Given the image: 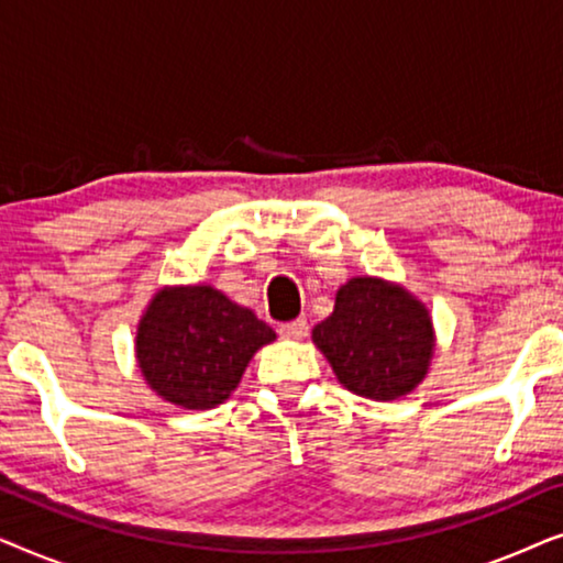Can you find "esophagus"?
<instances>
[{
	"label": "esophagus",
	"mask_w": 563,
	"mask_h": 563,
	"mask_svg": "<svg viewBox=\"0 0 563 563\" xmlns=\"http://www.w3.org/2000/svg\"><path fill=\"white\" fill-rule=\"evenodd\" d=\"M307 333H310V328H307L305 320H291L279 325V335L287 338V341H302Z\"/></svg>",
	"instance_id": "esophagus-1"
}]
</instances>
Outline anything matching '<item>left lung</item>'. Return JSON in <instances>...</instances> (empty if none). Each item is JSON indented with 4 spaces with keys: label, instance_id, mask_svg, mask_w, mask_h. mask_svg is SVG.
<instances>
[{
    "label": "left lung",
    "instance_id": "1",
    "mask_svg": "<svg viewBox=\"0 0 563 563\" xmlns=\"http://www.w3.org/2000/svg\"><path fill=\"white\" fill-rule=\"evenodd\" d=\"M312 341L345 389L376 402L418 387L433 356L426 307L405 289L372 276L338 289L335 310L312 330Z\"/></svg>",
    "mask_w": 563,
    "mask_h": 563
}]
</instances>
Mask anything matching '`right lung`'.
<instances>
[{"mask_svg": "<svg viewBox=\"0 0 563 563\" xmlns=\"http://www.w3.org/2000/svg\"><path fill=\"white\" fill-rule=\"evenodd\" d=\"M276 333L212 287L158 291L137 328V364L153 391L187 410L225 402L253 353Z\"/></svg>", "mask_w": 563, "mask_h": 563, "instance_id": "1", "label": "right lung"}]
</instances>
